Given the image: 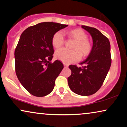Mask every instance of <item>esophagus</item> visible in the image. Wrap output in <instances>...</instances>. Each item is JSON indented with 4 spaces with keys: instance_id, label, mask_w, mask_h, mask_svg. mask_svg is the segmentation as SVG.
Masks as SVG:
<instances>
[{
    "instance_id": "34e87169",
    "label": "esophagus",
    "mask_w": 127,
    "mask_h": 127,
    "mask_svg": "<svg viewBox=\"0 0 127 127\" xmlns=\"http://www.w3.org/2000/svg\"><path fill=\"white\" fill-rule=\"evenodd\" d=\"M64 66H65V67H67V66H68V65H67V64H64Z\"/></svg>"
}]
</instances>
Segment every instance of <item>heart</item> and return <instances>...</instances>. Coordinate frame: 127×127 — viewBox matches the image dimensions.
I'll return each mask as SVG.
<instances>
[{
	"label": "heart",
	"instance_id": "heart-1",
	"mask_svg": "<svg viewBox=\"0 0 127 127\" xmlns=\"http://www.w3.org/2000/svg\"><path fill=\"white\" fill-rule=\"evenodd\" d=\"M70 37L75 41L72 48L69 50L66 48H61L55 51L56 59L69 64L77 62L81 59V55L83 57L87 56L91 53L92 45L88 40V36L84 31L80 29H74L69 32ZM65 43V36L62 31L55 33L52 38V44L54 47L58 48L62 46Z\"/></svg>",
	"mask_w": 127,
	"mask_h": 127
}]
</instances>
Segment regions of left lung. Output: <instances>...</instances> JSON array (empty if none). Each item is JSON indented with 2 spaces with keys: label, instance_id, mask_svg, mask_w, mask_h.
<instances>
[{
  "label": "left lung",
  "instance_id": "left-lung-1",
  "mask_svg": "<svg viewBox=\"0 0 127 127\" xmlns=\"http://www.w3.org/2000/svg\"><path fill=\"white\" fill-rule=\"evenodd\" d=\"M91 34L93 46L87 58L80 63L82 67L69 65L72 71L67 78L70 89L82 96L93 95L98 91L110 69L112 59L109 39L94 28L82 25Z\"/></svg>",
  "mask_w": 127,
  "mask_h": 127
}]
</instances>
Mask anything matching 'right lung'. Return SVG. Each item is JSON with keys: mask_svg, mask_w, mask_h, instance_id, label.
<instances>
[{"mask_svg": "<svg viewBox=\"0 0 127 127\" xmlns=\"http://www.w3.org/2000/svg\"><path fill=\"white\" fill-rule=\"evenodd\" d=\"M67 25L46 22L28 27L22 33L15 50V73L31 94L44 96L51 93L64 68L60 61L53 63L52 38Z\"/></svg>", "mask_w": 127, "mask_h": 127, "instance_id": "1", "label": "right lung"}]
</instances>
